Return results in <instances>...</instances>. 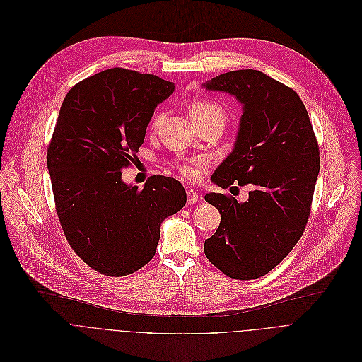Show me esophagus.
Segmentation results:
<instances>
[{
  "label": "esophagus",
  "instance_id": "esophagus-1",
  "mask_svg": "<svg viewBox=\"0 0 362 362\" xmlns=\"http://www.w3.org/2000/svg\"><path fill=\"white\" fill-rule=\"evenodd\" d=\"M199 199H201V197H199V194L197 191H194V189H188L187 191V201H188V204H195Z\"/></svg>",
  "mask_w": 362,
  "mask_h": 362
}]
</instances>
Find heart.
<instances>
[{
  "label": "heart",
  "instance_id": "b5f03b06",
  "mask_svg": "<svg viewBox=\"0 0 362 362\" xmlns=\"http://www.w3.org/2000/svg\"><path fill=\"white\" fill-rule=\"evenodd\" d=\"M189 115L191 118H204V117H218L221 118L223 121L226 119V112L223 110V107H220L218 104H215L212 101H194L191 105H189ZM164 119V114L161 111H156L154 117H153V122H151V127L153 128H157L161 121ZM178 173L184 177H191L192 175V168L189 165H178Z\"/></svg>",
  "mask_w": 362,
  "mask_h": 362
}]
</instances>
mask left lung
Listing matches in <instances>:
<instances>
[{
	"label": "left lung",
	"instance_id": "obj_1",
	"mask_svg": "<svg viewBox=\"0 0 362 362\" xmlns=\"http://www.w3.org/2000/svg\"><path fill=\"white\" fill-rule=\"evenodd\" d=\"M243 110L233 151L211 181L221 188L251 184L244 202L211 192L205 201L221 214L205 240L206 258L226 275L254 279L275 268L301 238L320 173L313 125L298 94L257 69H238L205 81Z\"/></svg>",
	"mask_w": 362,
	"mask_h": 362
}]
</instances>
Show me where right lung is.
<instances>
[{
	"mask_svg": "<svg viewBox=\"0 0 362 362\" xmlns=\"http://www.w3.org/2000/svg\"><path fill=\"white\" fill-rule=\"evenodd\" d=\"M175 90L157 76L110 68L72 87L62 101L47 165L64 234L80 258L121 276L156 254L165 218L187 202L180 181L125 184L158 104Z\"/></svg>",
	"mask_w": 362,
	"mask_h": 362,
	"instance_id": "1",
	"label": "right lung"
}]
</instances>
